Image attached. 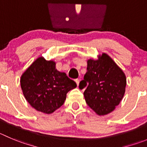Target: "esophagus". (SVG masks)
<instances>
[{
	"label": "esophagus",
	"instance_id": "1",
	"mask_svg": "<svg viewBox=\"0 0 147 147\" xmlns=\"http://www.w3.org/2000/svg\"><path fill=\"white\" fill-rule=\"evenodd\" d=\"M75 83H76V84H77V86H79V83H80V80H78V79H76V80H75Z\"/></svg>",
	"mask_w": 147,
	"mask_h": 147
}]
</instances>
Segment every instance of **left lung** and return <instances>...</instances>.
<instances>
[{"instance_id":"left-lung-1","label":"left lung","mask_w":147,"mask_h":147,"mask_svg":"<svg viewBox=\"0 0 147 147\" xmlns=\"http://www.w3.org/2000/svg\"><path fill=\"white\" fill-rule=\"evenodd\" d=\"M87 72L79 85L84 88L87 105L99 116L113 112L125 92L126 77L109 55L101 53L98 59L87 60Z\"/></svg>"}]
</instances>
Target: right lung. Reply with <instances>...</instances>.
Segmentation results:
<instances>
[{"label": "right lung", "instance_id": "right-lung-1", "mask_svg": "<svg viewBox=\"0 0 147 147\" xmlns=\"http://www.w3.org/2000/svg\"><path fill=\"white\" fill-rule=\"evenodd\" d=\"M20 83L30 106L48 115L62 106L67 93L77 87L75 81L56 69L54 61H48L42 56L23 72Z\"/></svg>", "mask_w": 147, "mask_h": 147}]
</instances>
